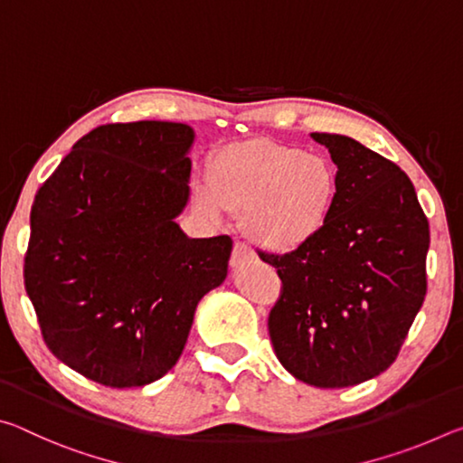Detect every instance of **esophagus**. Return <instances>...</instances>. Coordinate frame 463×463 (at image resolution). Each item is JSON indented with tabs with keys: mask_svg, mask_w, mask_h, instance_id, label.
<instances>
[{
	"mask_svg": "<svg viewBox=\"0 0 463 463\" xmlns=\"http://www.w3.org/2000/svg\"><path fill=\"white\" fill-rule=\"evenodd\" d=\"M253 260H255V253L250 249H247L245 245L237 242V245L232 247V255H231V268L232 269H239V268H242V265L253 261Z\"/></svg>",
	"mask_w": 463,
	"mask_h": 463,
	"instance_id": "obj_1",
	"label": "esophagus"
}]
</instances>
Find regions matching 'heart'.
<instances>
[{
    "mask_svg": "<svg viewBox=\"0 0 463 463\" xmlns=\"http://www.w3.org/2000/svg\"><path fill=\"white\" fill-rule=\"evenodd\" d=\"M341 202V177L331 159L255 140L226 146L210 177L194 182V208L213 222L242 213V229L263 250L292 255L323 237Z\"/></svg>",
    "mask_w": 463,
    "mask_h": 463,
    "instance_id": "heart-1",
    "label": "heart"
}]
</instances>
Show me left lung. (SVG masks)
<instances>
[{
  "label": "left lung",
  "mask_w": 463,
  "mask_h": 463,
  "mask_svg": "<svg viewBox=\"0 0 463 463\" xmlns=\"http://www.w3.org/2000/svg\"><path fill=\"white\" fill-rule=\"evenodd\" d=\"M310 137L339 169V210L312 247L260 255L284 284L268 325L296 380L347 388L388 370L409 335L427 294L429 222L396 163L355 138Z\"/></svg>",
  "instance_id": "obj_1"
}]
</instances>
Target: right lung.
Here are the masks:
<instances>
[{
    "mask_svg": "<svg viewBox=\"0 0 463 463\" xmlns=\"http://www.w3.org/2000/svg\"><path fill=\"white\" fill-rule=\"evenodd\" d=\"M195 132L106 124L77 140L38 190L24 284L62 364L101 386L137 388L177 364L195 307L229 271L231 237L190 239Z\"/></svg>",
    "mask_w": 463,
    "mask_h": 463,
    "instance_id": "right-lung-1",
    "label": "right lung"
}]
</instances>
